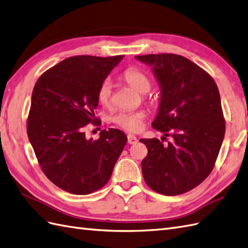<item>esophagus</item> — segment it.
I'll use <instances>...</instances> for the list:
<instances>
[{
    "mask_svg": "<svg viewBox=\"0 0 248 248\" xmlns=\"http://www.w3.org/2000/svg\"><path fill=\"white\" fill-rule=\"evenodd\" d=\"M128 142L130 144H136L138 142V139L134 135H128Z\"/></svg>",
    "mask_w": 248,
    "mask_h": 248,
    "instance_id": "obj_1",
    "label": "esophagus"
}]
</instances>
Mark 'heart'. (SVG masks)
Segmentation results:
<instances>
[{
    "label": "heart",
    "mask_w": 248,
    "mask_h": 248,
    "mask_svg": "<svg viewBox=\"0 0 248 248\" xmlns=\"http://www.w3.org/2000/svg\"><path fill=\"white\" fill-rule=\"evenodd\" d=\"M123 78L128 85L134 88L136 91L141 94L148 93L151 90V80L140 70L131 68L125 70L123 73ZM97 100L100 105L108 106L112 100V81L111 79H105L101 82L97 91ZM144 113L142 111L124 112L122 111L112 117V122L120 128L128 132H137L141 129L144 119Z\"/></svg>",
    "instance_id": "heart-1"
}]
</instances>
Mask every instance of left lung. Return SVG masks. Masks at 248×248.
Segmentation results:
<instances>
[{
    "mask_svg": "<svg viewBox=\"0 0 248 248\" xmlns=\"http://www.w3.org/2000/svg\"><path fill=\"white\" fill-rule=\"evenodd\" d=\"M152 67L160 87L152 126L173 139H140L148 155L141 162L145 183L155 192L176 196L193 189L211 174L225 134L218 87L204 70L181 55L135 56ZM166 138V137H163Z\"/></svg>",
    "mask_w": 248,
    "mask_h": 248,
    "instance_id": "1",
    "label": "left lung"
}]
</instances>
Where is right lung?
I'll list each match as a JSON object with an SVG mask.
<instances>
[{"mask_svg": "<svg viewBox=\"0 0 248 248\" xmlns=\"http://www.w3.org/2000/svg\"><path fill=\"white\" fill-rule=\"evenodd\" d=\"M124 56H72L43 73L33 88L29 141L44 174L68 193L88 195L103 187L128 140L116 129L103 130L97 140L84 132L95 122L100 84Z\"/></svg>", "mask_w": 248, "mask_h": 248, "instance_id": "obj_1", "label": "right lung"}]
</instances>
